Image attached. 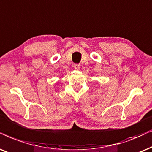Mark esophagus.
<instances>
[{"label": "esophagus", "mask_w": 152, "mask_h": 152, "mask_svg": "<svg viewBox=\"0 0 152 152\" xmlns=\"http://www.w3.org/2000/svg\"><path fill=\"white\" fill-rule=\"evenodd\" d=\"M80 65L78 64H74V68L75 70H80Z\"/></svg>", "instance_id": "34e87169"}]
</instances>
